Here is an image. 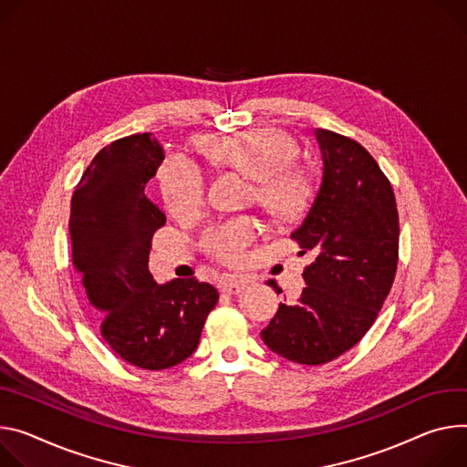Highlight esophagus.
<instances>
[{
    "mask_svg": "<svg viewBox=\"0 0 467 467\" xmlns=\"http://www.w3.org/2000/svg\"><path fill=\"white\" fill-rule=\"evenodd\" d=\"M247 279L242 277V275H227L223 281H222V290L227 292V294H238L242 292L245 286H247Z\"/></svg>",
    "mask_w": 467,
    "mask_h": 467,
    "instance_id": "obj_1",
    "label": "esophagus"
}]
</instances>
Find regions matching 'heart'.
<instances>
[{"label": "heart", "mask_w": 467, "mask_h": 467, "mask_svg": "<svg viewBox=\"0 0 467 467\" xmlns=\"http://www.w3.org/2000/svg\"><path fill=\"white\" fill-rule=\"evenodd\" d=\"M204 149L222 165L255 179L257 201L274 216H290L302 204L306 179L292 167L298 150L285 132L253 129L234 136H212L204 140ZM158 181L163 201L175 216H192L202 206L206 175L195 160L169 154L160 165ZM257 234L255 220L234 218L210 227L202 236V245L223 263H238Z\"/></svg>", "instance_id": "heart-1"}]
</instances>
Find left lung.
I'll return each instance as SVG.
<instances>
[{"mask_svg":"<svg viewBox=\"0 0 467 467\" xmlns=\"http://www.w3.org/2000/svg\"><path fill=\"white\" fill-rule=\"evenodd\" d=\"M315 136L322 179L290 238L317 259L304 270L298 302L279 304L261 331L272 352L302 365L327 363L361 341L399 263V212L388 177L358 141L324 129ZM268 285L279 288L274 279Z\"/></svg>","mask_w":467,"mask_h":467,"instance_id":"1","label":"left lung"}]
</instances>
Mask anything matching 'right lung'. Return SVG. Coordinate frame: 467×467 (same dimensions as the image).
Masks as SVG:
<instances>
[{
  "mask_svg": "<svg viewBox=\"0 0 467 467\" xmlns=\"http://www.w3.org/2000/svg\"><path fill=\"white\" fill-rule=\"evenodd\" d=\"M163 149L152 134L104 147L81 175L70 202L72 265L99 317L102 338L145 370L175 367L201 338L218 290L195 277L158 285L149 272L152 234L165 214L147 197Z\"/></svg>",
  "mask_w": 467,
  "mask_h": 467,
  "instance_id": "obj_1",
  "label": "right lung"
}]
</instances>
